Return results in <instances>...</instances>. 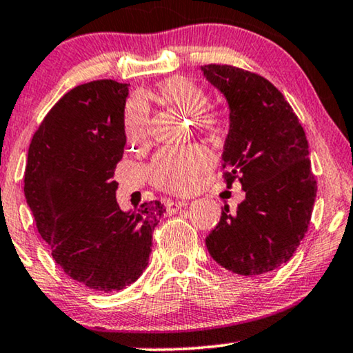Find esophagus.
Instances as JSON below:
<instances>
[{
	"label": "esophagus",
	"mask_w": 353,
	"mask_h": 353,
	"mask_svg": "<svg viewBox=\"0 0 353 353\" xmlns=\"http://www.w3.org/2000/svg\"><path fill=\"white\" fill-rule=\"evenodd\" d=\"M190 204V201H167V212L168 214H172V212H176V209H181V207H185Z\"/></svg>",
	"instance_id": "1"
}]
</instances>
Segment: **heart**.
Returning <instances> with one entry per match:
<instances>
[{
  "label": "heart",
  "mask_w": 353,
  "mask_h": 353,
  "mask_svg": "<svg viewBox=\"0 0 353 353\" xmlns=\"http://www.w3.org/2000/svg\"><path fill=\"white\" fill-rule=\"evenodd\" d=\"M157 96L168 108L191 117L194 127L201 132L216 134L225 128V115L220 110L207 108L209 94L191 79L170 77L157 86ZM149 122L151 119L146 103L139 96H134L123 110V133L128 144L141 146L148 141ZM210 167L212 156L204 148H165L152 159L149 173L161 190L183 194L194 190L202 173Z\"/></svg>",
  "instance_id": "obj_1"
}]
</instances>
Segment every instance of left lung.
I'll use <instances>...</instances> for the list:
<instances>
[{
    "label": "left lung",
    "mask_w": 353,
    "mask_h": 353,
    "mask_svg": "<svg viewBox=\"0 0 353 353\" xmlns=\"http://www.w3.org/2000/svg\"><path fill=\"white\" fill-rule=\"evenodd\" d=\"M225 94L230 132L223 149L226 185L239 180L245 199L221 209L205 238L209 254L230 272L255 276L286 263L310 225L316 180L297 115L276 86L233 65H202Z\"/></svg>",
    "instance_id": "1"
}]
</instances>
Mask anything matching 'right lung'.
<instances>
[{"label":"right lung","mask_w":353,"mask_h":353,"mask_svg":"<svg viewBox=\"0 0 353 353\" xmlns=\"http://www.w3.org/2000/svg\"><path fill=\"white\" fill-rule=\"evenodd\" d=\"M128 85L96 80L65 93L43 119L28 148L23 192L56 263L94 291L130 286L148 267L159 201L123 212L114 172L127 143Z\"/></svg>","instance_id":"right-lung-1"}]
</instances>
